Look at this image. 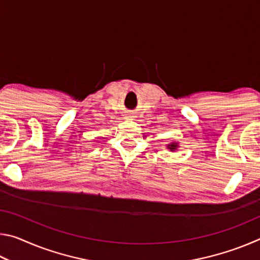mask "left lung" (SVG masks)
Listing matches in <instances>:
<instances>
[{"instance_id":"1","label":"left lung","mask_w":260,"mask_h":260,"mask_svg":"<svg viewBox=\"0 0 260 260\" xmlns=\"http://www.w3.org/2000/svg\"><path fill=\"white\" fill-rule=\"evenodd\" d=\"M169 148L171 149V150H174V149H175V148H177V144H175V143H173V144H171V146H169Z\"/></svg>"}]
</instances>
